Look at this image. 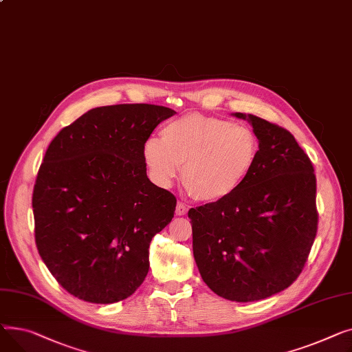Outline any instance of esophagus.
Here are the masks:
<instances>
[{
	"instance_id": "esophagus-1",
	"label": "esophagus",
	"mask_w": 352,
	"mask_h": 352,
	"mask_svg": "<svg viewBox=\"0 0 352 352\" xmlns=\"http://www.w3.org/2000/svg\"><path fill=\"white\" fill-rule=\"evenodd\" d=\"M186 213H188V206H186L182 201H177V204H176V216H184Z\"/></svg>"
}]
</instances>
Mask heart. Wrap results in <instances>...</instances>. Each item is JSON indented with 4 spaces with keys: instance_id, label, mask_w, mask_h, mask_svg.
I'll list each match as a JSON object with an SVG mask.
<instances>
[{
    "instance_id": "obj_1",
    "label": "heart",
    "mask_w": 352,
    "mask_h": 352,
    "mask_svg": "<svg viewBox=\"0 0 352 352\" xmlns=\"http://www.w3.org/2000/svg\"><path fill=\"white\" fill-rule=\"evenodd\" d=\"M260 151L256 133L221 118L190 113L162 129V140L143 144V159L153 180L170 186L182 166V182L204 203L233 196L250 176Z\"/></svg>"
}]
</instances>
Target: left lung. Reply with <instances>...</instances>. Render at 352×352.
<instances>
[{
	"label": "left lung",
	"instance_id": "8db88e82",
	"mask_svg": "<svg viewBox=\"0 0 352 352\" xmlns=\"http://www.w3.org/2000/svg\"><path fill=\"white\" fill-rule=\"evenodd\" d=\"M260 151L254 168L229 199L189 210L193 256L203 281L237 302L290 287L311 250L318 226L313 163L287 129L254 115Z\"/></svg>",
	"mask_w": 352,
	"mask_h": 352
}]
</instances>
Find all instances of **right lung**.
Instances as JSON below:
<instances>
[{
  "mask_svg": "<svg viewBox=\"0 0 352 352\" xmlns=\"http://www.w3.org/2000/svg\"><path fill=\"white\" fill-rule=\"evenodd\" d=\"M175 113L148 103L100 107L50 143L32 195L35 243L69 294L112 304L148 276L151 241L172 221L176 197L149 180L143 144Z\"/></svg>",
  "mask_w": 352,
  "mask_h": 352,
  "instance_id": "obj_1",
  "label": "right lung"
}]
</instances>
